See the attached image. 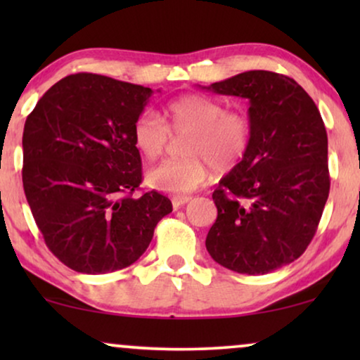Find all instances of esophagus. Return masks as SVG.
<instances>
[{"label":"esophagus","instance_id":"34e87169","mask_svg":"<svg viewBox=\"0 0 360 360\" xmlns=\"http://www.w3.org/2000/svg\"><path fill=\"white\" fill-rule=\"evenodd\" d=\"M190 200H191V196H188V195L174 196V198H172V205H174L175 210H179V208H181V206H184L185 203H188Z\"/></svg>","mask_w":360,"mask_h":360}]
</instances>
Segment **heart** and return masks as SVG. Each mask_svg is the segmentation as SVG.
Segmentation results:
<instances>
[{"mask_svg": "<svg viewBox=\"0 0 360 360\" xmlns=\"http://www.w3.org/2000/svg\"><path fill=\"white\" fill-rule=\"evenodd\" d=\"M170 131L186 134L185 157L165 160L147 172V185L172 195L190 193L205 184L213 167L216 172L234 169L248 154L252 126L240 111H226L223 103L205 95H184L164 108V120L152 111L137 116L132 139L149 160L164 154Z\"/></svg>", "mask_w": 360, "mask_h": 360, "instance_id": "obj_1", "label": "heart"}]
</instances>
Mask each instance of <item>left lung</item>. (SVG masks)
I'll use <instances>...</instances> for the list:
<instances>
[{
  "label": "left lung",
  "mask_w": 360,
  "mask_h": 360,
  "mask_svg": "<svg viewBox=\"0 0 360 360\" xmlns=\"http://www.w3.org/2000/svg\"><path fill=\"white\" fill-rule=\"evenodd\" d=\"M205 88L249 100L252 126L248 154L213 193L218 218L206 249L238 274L274 272L297 260L318 229L329 195L326 127L287 75L250 70Z\"/></svg>",
  "instance_id": "8db88e82"
}]
</instances>
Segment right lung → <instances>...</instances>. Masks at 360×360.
<instances>
[{
    "label": "right lung",
    "instance_id": "add662e5",
    "mask_svg": "<svg viewBox=\"0 0 360 360\" xmlns=\"http://www.w3.org/2000/svg\"><path fill=\"white\" fill-rule=\"evenodd\" d=\"M150 88L75 73L44 93L22 132V186L51 252L75 272L129 267L149 248L167 196L142 181L132 126Z\"/></svg>",
    "mask_w": 360,
    "mask_h": 360
}]
</instances>
